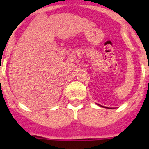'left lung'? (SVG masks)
Wrapping results in <instances>:
<instances>
[{"label": "left lung", "instance_id": "obj_1", "mask_svg": "<svg viewBox=\"0 0 149 149\" xmlns=\"http://www.w3.org/2000/svg\"><path fill=\"white\" fill-rule=\"evenodd\" d=\"M98 106H100V107H104V108H107V107H104V106H101V105H100V104H98Z\"/></svg>", "mask_w": 149, "mask_h": 149}]
</instances>
